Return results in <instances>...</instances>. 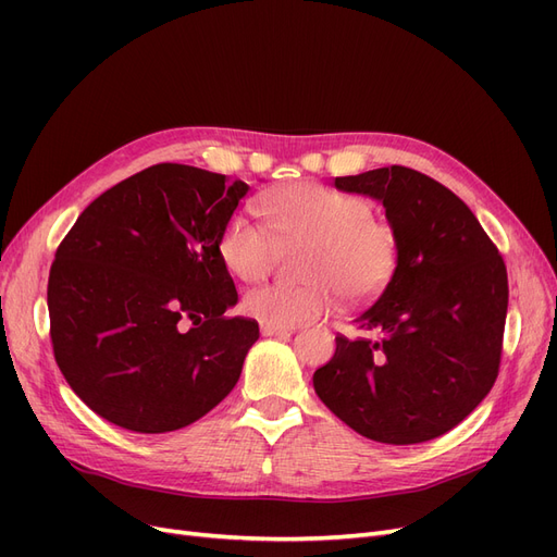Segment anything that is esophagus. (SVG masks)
Listing matches in <instances>:
<instances>
[{
  "mask_svg": "<svg viewBox=\"0 0 557 557\" xmlns=\"http://www.w3.org/2000/svg\"><path fill=\"white\" fill-rule=\"evenodd\" d=\"M260 332H262V336H288L293 332V327H278V325L262 323Z\"/></svg>",
  "mask_w": 557,
  "mask_h": 557,
  "instance_id": "esophagus-1",
  "label": "esophagus"
}]
</instances>
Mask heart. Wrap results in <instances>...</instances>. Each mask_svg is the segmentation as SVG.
Listing matches in <instances>:
<instances>
[{"instance_id": "1", "label": "heart", "mask_w": 557, "mask_h": 557, "mask_svg": "<svg viewBox=\"0 0 557 557\" xmlns=\"http://www.w3.org/2000/svg\"><path fill=\"white\" fill-rule=\"evenodd\" d=\"M267 225L239 211L218 237V258L230 274L258 281L272 269L278 246L307 244L301 276L309 283H269L244 297V311L260 323L290 327L332 309L336 293L348 301L376 299L395 276V230L376 221L360 195L293 183L260 199Z\"/></svg>"}]
</instances>
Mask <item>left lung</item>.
Listing matches in <instances>:
<instances>
[{"label":"left lung","instance_id":"obj_1","mask_svg":"<svg viewBox=\"0 0 557 557\" xmlns=\"http://www.w3.org/2000/svg\"><path fill=\"white\" fill-rule=\"evenodd\" d=\"M336 190L383 201L397 234L395 276L356 325L376 339L336 336L315 369L320 401L381 444H420L474 411L499 372L507 267L476 215L409 166L334 178Z\"/></svg>","mask_w":557,"mask_h":557}]
</instances>
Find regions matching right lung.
Masks as SVG:
<instances>
[{
  "label": "right lung",
  "instance_id": "add662e5",
  "mask_svg": "<svg viewBox=\"0 0 557 557\" xmlns=\"http://www.w3.org/2000/svg\"><path fill=\"white\" fill-rule=\"evenodd\" d=\"M246 193L199 166L153 164L99 195L62 239L50 342L72 391L109 423L174 432L237 385L260 330L225 315L239 295L218 237Z\"/></svg>",
  "mask_w": 557,
  "mask_h": 557
}]
</instances>
